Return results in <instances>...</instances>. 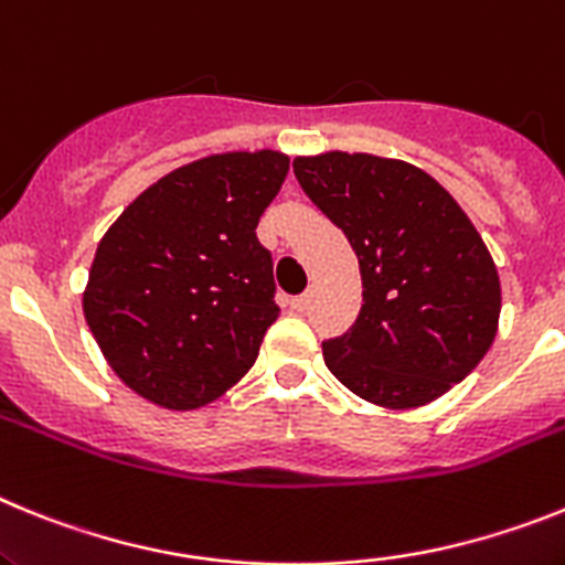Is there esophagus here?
I'll return each mask as SVG.
<instances>
[{"label":"esophagus","mask_w":565,"mask_h":565,"mask_svg":"<svg viewBox=\"0 0 565 565\" xmlns=\"http://www.w3.org/2000/svg\"><path fill=\"white\" fill-rule=\"evenodd\" d=\"M307 303H310V296H307V292H301V296H292V298H289V307H292V310H296V312L307 310Z\"/></svg>","instance_id":"obj_1"}]
</instances>
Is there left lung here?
I'll use <instances>...</instances> for the list:
<instances>
[{
    "instance_id": "8db88e82",
    "label": "left lung",
    "mask_w": 565,
    "mask_h": 565,
    "mask_svg": "<svg viewBox=\"0 0 565 565\" xmlns=\"http://www.w3.org/2000/svg\"><path fill=\"white\" fill-rule=\"evenodd\" d=\"M298 184L350 238L364 303L323 361L358 398L412 409L460 384L498 335L500 278L458 201L420 167L370 153L298 156Z\"/></svg>"
}]
</instances>
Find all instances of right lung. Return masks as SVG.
I'll use <instances>...</instances> for the list:
<instances>
[{
	"mask_svg": "<svg viewBox=\"0 0 565 565\" xmlns=\"http://www.w3.org/2000/svg\"><path fill=\"white\" fill-rule=\"evenodd\" d=\"M287 170L278 150L190 161L107 230L82 307L105 361L136 395L199 409L255 364L278 318L273 255L255 227Z\"/></svg>",
	"mask_w": 565,
	"mask_h": 565,
	"instance_id": "add662e5",
	"label": "right lung"
}]
</instances>
